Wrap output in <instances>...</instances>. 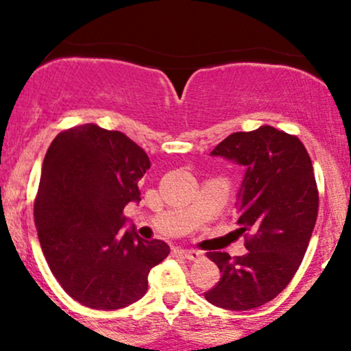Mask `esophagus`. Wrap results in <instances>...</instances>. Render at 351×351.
<instances>
[{
	"label": "esophagus",
	"instance_id": "34e87169",
	"mask_svg": "<svg viewBox=\"0 0 351 351\" xmlns=\"http://www.w3.org/2000/svg\"><path fill=\"white\" fill-rule=\"evenodd\" d=\"M176 252H178L181 257L189 261H199L201 256H203V254L199 251H195V249H176Z\"/></svg>",
	"mask_w": 351,
	"mask_h": 351
}]
</instances>
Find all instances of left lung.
<instances>
[{
	"label": "left lung",
	"mask_w": 351,
	"mask_h": 351,
	"mask_svg": "<svg viewBox=\"0 0 351 351\" xmlns=\"http://www.w3.org/2000/svg\"><path fill=\"white\" fill-rule=\"evenodd\" d=\"M211 155L245 168L236 224L247 254H206L221 279L204 299L228 310L261 307L287 287L308 247L318 215L312 160L295 135L271 125L231 134Z\"/></svg>",
	"instance_id": "left-lung-1"
}]
</instances>
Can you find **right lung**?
Masks as SVG:
<instances>
[{
    "mask_svg": "<svg viewBox=\"0 0 351 351\" xmlns=\"http://www.w3.org/2000/svg\"><path fill=\"white\" fill-rule=\"evenodd\" d=\"M150 168L143 148L95 123L52 140L34 199V223L51 272L74 300L123 308L145 295L148 274L170 254L163 241L123 231V208L140 201Z\"/></svg>",
    "mask_w": 351,
    "mask_h": 351,
    "instance_id": "obj_1",
    "label": "right lung"
}]
</instances>
